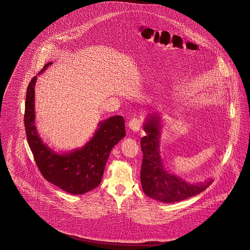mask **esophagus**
Listing matches in <instances>:
<instances>
[{"instance_id":"obj_1","label":"esophagus","mask_w":250,"mask_h":250,"mask_svg":"<svg viewBox=\"0 0 250 250\" xmlns=\"http://www.w3.org/2000/svg\"><path fill=\"white\" fill-rule=\"evenodd\" d=\"M141 126H142V121L140 119H137V118L131 119L128 123V127L135 132L139 131L141 129Z\"/></svg>"}]
</instances>
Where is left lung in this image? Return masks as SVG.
<instances>
[{"instance_id": "8db88e82", "label": "left lung", "mask_w": 250, "mask_h": 250, "mask_svg": "<svg viewBox=\"0 0 250 250\" xmlns=\"http://www.w3.org/2000/svg\"><path fill=\"white\" fill-rule=\"evenodd\" d=\"M161 128L159 115L155 113L146 118L144 124L146 136L141 140L143 151L141 183L145 194L154 200L168 204L184 201L206 190L212 184L210 179L204 184H189L165 168L159 151Z\"/></svg>"}]
</instances>
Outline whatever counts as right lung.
Instances as JSON below:
<instances>
[{
    "label": "right lung",
    "mask_w": 250,
    "mask_h": 250,
    "mask_svg": "<svg viewBox=\"0 0 250 250\" xmlns=\"http://www.w3.org/2000/svg\"><path fill=\"white\" fill-rule=\"evenodd\" d=\"M51 63H46L39 74ZM36 80L32 78L27 86L23 121L27 143L39 170L46 181L69 194L88 192L100 185L111 149L125 136L124 118L113 116L100 122L99 128L84 146L68 153H56L42 143L35 126Z\"/></svg>",
    "instance_id": "add662e5"
}]
</instances>
